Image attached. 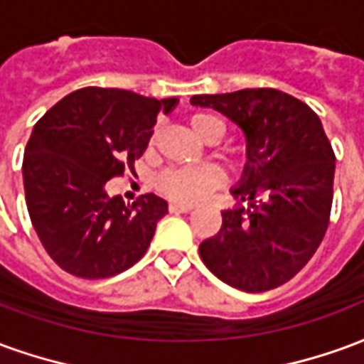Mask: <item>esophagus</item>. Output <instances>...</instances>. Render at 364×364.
I'll list each match as a JSON object with an SVG mask.
<instances>
[{"instance_id": "obj_1", "label": "esophagus", "mask_w": 364, "mask_h": 364, "mask_svg": "<svg viewBox=\"0 0 364 364\" xmlns=\"http://www.w3.org/2000/svg\"><path fill=\"white\" fill-rule=\"evenodd\" d=\"M191 210H193V206L191 205H179V203H171V205H169V213H173V214L191 213Z\"/></svg>"}]
</instances>
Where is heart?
Here are the masks:
<instances>
[{
	"label": "heart",
	"instance_id": "obj_1",
	"mask_svg": "<svg viewBox=\"0 0 364 364\" xmlns=\"http://www.w3.org/2000/svg\"><path fill=\"white\" fill-rule=\"evenodd\" d=\"M189 127L193 134L198 136L205 142H216L224 132L222 122L213 114L198 112L189 119ZM222 181V175L214 167H177L167 169L159 175V191L175 203L193 205L205 197L208 191L216 189Z\"/></svg>",
	"mask_w": 364,
	"mask_h": 364
}]
</instances>
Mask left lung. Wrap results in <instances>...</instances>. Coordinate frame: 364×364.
<instances>
[{"label": "left lung", "mask_w": 364, "mask_h": 364, "mask_svg": "<svg viewBox=\"0 0 364 364\" xmlns=\"http://www.w3.org/2000/svg\"><path fill=\"white\" fill-rule=\"evenodd\" d=\"M191 105L240 127L247 158L232 187L237 205L198 245L200 259L234 289H277L310 261L328 230L336 156L321 120L296 97L269 87L193 95Z\"/></svg>", "instance_id": "left-lung-1"}]
</instances>
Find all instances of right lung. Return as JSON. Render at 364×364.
I'll list each match as a JSON object with an SVG mask.
<instances>
[{"instance_id":"1","label":"right lung","mask_w":364,"mask_h":364,"mask_svg":"<svg viewBox=\"0 0 364 364\" xmlns=\"http://www.w3.org/2000/svg\"><path fill=\"white\" fill-rule=\"evenodd\" d=\"M175 97L83 87L52 107L33 128L23 159L31 222L52 259L82 279L132 267L150 245L167 203L154 193L132 205L109 197V179L134 169L159 112Z\"/></svg>"}]
</instances>
